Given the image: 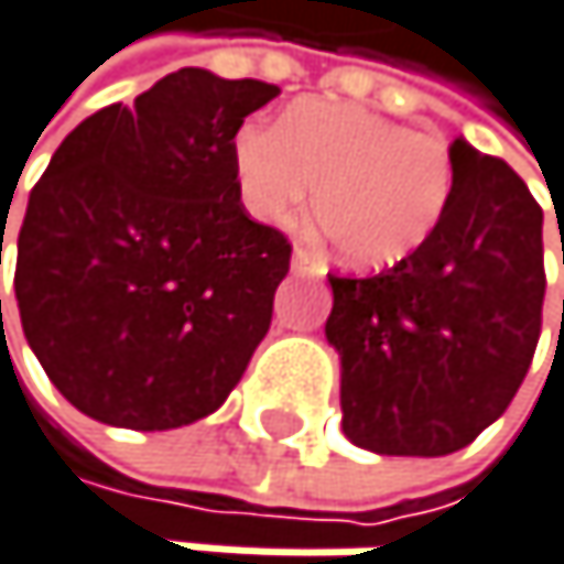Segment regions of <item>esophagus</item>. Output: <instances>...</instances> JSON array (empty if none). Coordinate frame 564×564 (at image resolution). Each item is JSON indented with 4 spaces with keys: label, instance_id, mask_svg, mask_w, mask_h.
Masks as SVG:
<instances>
[{
    "label": "esophagus",
    "instance_id": "1",
    "mask_svg": "<svg viewBox=\"0 0 564 564\" xmlns=\"http://www.w3.org/2000/svg\"><path fill=\"white\" fill-rule=\"evenodd\" d=\"M291 263H294V270H297V273H321L317 257H314L311 250H304V247H297V250H294V260H291Z\"/></svg>",
    "mask_w": 564,
    "mask_h": 564
}]
</instances>
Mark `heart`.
Masks as SVG:
<instances>
[{
  "label": "heart",
  "mask_w": 564,
  "mask_h": 564,
  "mask_svg": "<svg viewBox=\"0 0 564 564\" xmlns=\"http://www.w3.org/2000/svg\"><path fill=\"white\" fill-rule=\"evenodd\" d=\"M232 169L253 216L284 223L317 188L314 223L338 260L392 267L443 223L457 169L440 134L338 100H301L280 124L250 118Z\"/></svg>",
  "instance_id": "heart-1"
}]
</instances>
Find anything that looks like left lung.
<instances>
[{
	"label": "left lung",
	"mask_w": 564,
	"mask_h": 564,
	"mask_svg": "<svg viewBox=\"0 0 564 564\" xmlns=\"http://www.w3.org/2000/svg\"><path fill=\"white\" fill-rule=\"evenodd\" d=\"M449 155L457 188L413 257L372 276L328 273L341 426L386 457L474 443L511 405L541 335V206L508 162L467 141Z\"/></svg>",
	"instance_id": "8db88e82"
}]
</instances>
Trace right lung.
I'll use <instances>...</instances> for the list:
<instances>
[{
	"label": "right lung",
	"instance_id": "obj_1",
	"mask_svg": "<svg viewBox=\"0 0 564 564\" xmlns=\"http://www.w3.org/2000/svg\"><path fill=\"white\" fill-rule=\"evenodd\" d=\"M276 94L185 67L77 124L33 185L19 317L50 382L90 420L175 430L243 379L291 240L243 209L232 134Z\"/></svg>",
	"mask_w": 564,
	"mask_h": 564
}]
</instances>
